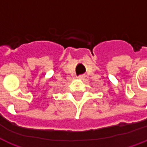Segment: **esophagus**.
Listing matches in <instances>:
<instances>
[{
  "mask_svg": "<svg viewBox=\"0 0 147 147\" xmlns=\"http://www.w3.org/2000/svg\"><path fill=\"white\" fill-rule=\"evenodd\" d=\"M85 78H86V76H85V75H81V76H78V79H80V80H82V79H84Z\"/></svg>",
  "mask_w": 147,
  "mask_h": 147,
  "instance_id": "obj_1",
  "label": "esophagus"
}]
</instances>
